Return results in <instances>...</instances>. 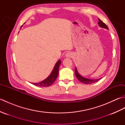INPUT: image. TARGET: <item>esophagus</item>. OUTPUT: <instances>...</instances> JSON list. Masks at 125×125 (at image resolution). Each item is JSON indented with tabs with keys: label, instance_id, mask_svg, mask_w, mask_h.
<instances>
[{
	"label": "esophagus",
	"instance_id": "34e87169",
	"mask_svg": "<svg viewBox=\"0 0 125 125\" xmlns=\"http://www.w3.org/2000/svg\"><path fill=\"white\" fill-rule=\"evenodd\" d=\"M73 56V53L72 52H68L66 53L65 56L67 57H71Z\"/></svg>",
	"mask_w": 125,
	"mask_h": 125
}]
</instances>
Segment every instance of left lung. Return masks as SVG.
Wrapping results in <instances>:
<instances>
[{
	"instance_id": "1",
	"label": "left lung",
	"mask_w": 125,
	"mask_h": 125,
	"mask_svg": "<svg viewBox=\"0 0 125 125\" xmlns=\"http://www.w3.org/2000/svg\"><path fill=\"white\" fill-rule=\"evenodd\" d=\"M98 20H99V22H98V23L100 27L104 28L107 29V30H108V28L107 27V26H106V25L105 23H104L102 20L99 19H98ZM75 73L76 77L77 78L79 81H80L81 82H82V83H83V84H92V83H95V82L99 81L101 79V78H99V79H91L85 78V77H84L82 76L81 75H79V73H78V71H77V69L76 67L75 68Z\"/></svg>"
}]
</instances>
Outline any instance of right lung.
<instances>
[{
	"mask_svg": "<svg viewBox=\"0 0 125 125\" xmlns=\"http://www.w3.org/2000/svg\"><path fill=\"white\" fill-rule=\"evenodd\" d=\"M61 61H60V60H59L55 64L54 69H53L51 73H50V75L46 79H45L44 80L41 82H39V83H31L38 86L48 87L52 85L54 83V82L55 81L56 79L58 76V70H59V67L61 64Z\"/></svg>",
	"mask_w": 125,
	"mask_h": 125,
	"instance_id": "add662e5",
	"label": "right lung"
}]
</instances>
